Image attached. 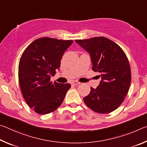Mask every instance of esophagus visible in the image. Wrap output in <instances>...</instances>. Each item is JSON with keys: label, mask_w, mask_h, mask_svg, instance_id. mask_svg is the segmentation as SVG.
Instances as JSON below:
<instances>
[{"label": "esophagus", "mask_w": 147, "mask_h": 147, "mask_svg": "<svg viewBox=\"0 0 147 147\" xmlns=\"http://www.w3.org/2000/svg\"><path fill=\"white\" fill-rule=\"evenodd\" d=\"M80 84V82H78V81H73L72 82V84H73V85H75V86H77V85H79V84Z\"/></svg>", "instance_id": "obj_1"}]
</instances>
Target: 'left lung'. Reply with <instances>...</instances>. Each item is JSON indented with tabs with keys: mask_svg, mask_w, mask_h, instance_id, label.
<instances>
[{
	"mask_svg": "<svg viewBox=\"0 0 147 147\" xmlns=\"http://www.w3.org/2000/svg\"><path fill=\"white\" fill-rule=\"evenodd\" d=\"M75 41L90 54L92 69L100 73L102 79L96 89L91 88L84 102L96 113L112 112L124 101L130 88L131 70L127 56L117 44L104 37Z\"/></svg>",
	"mask_w": 147,
	"mask_h": 147,
	"instance_id": "obj_1",
	"label": "left lung"
}]
</instances>
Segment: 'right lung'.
<instances>
[{
	"label": "right lung",
	"instance_id": "right-lung-1",
	"mask_svg": "<svg viewBox=\"0 0 147 147\" xmlns=\"http://www.w3.org/2000/svg\"><path fill=\"white\" fill-rule=\"evenodd\" d=\"M73 40L37 39L24 50L19 63V82L24 100L35 112L45 115L61 106L69 84L51 81L60 67L64 52Z\"/></svg>",
	"mask_w": 147,
	"mask_h": 147
}]
</instances>
